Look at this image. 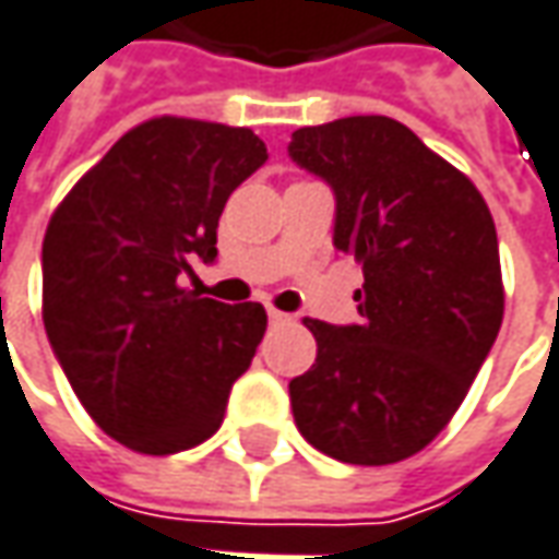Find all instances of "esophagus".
Instances as JSON below:
<instances>
[{"label": "esophagus", "mask_w": 559, "mask_h": 559, "mask_svg": "<svg viewBox=\"0 0 559 559\" xmlns=\"http://www.w3.org/2000/svg\"><path fill=\"white\" fill-rule=\"evenodd\" d=\"M269 321H272V324H278V321H287V316H284L281 309H275V306H269Z\"/></svg>", "instance_id": "esophagus-1"}]
</instances>
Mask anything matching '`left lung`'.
Returning <instances> with one entry per match:
<instances>
[{"label":"left lung","mask_w":559,"mask_h":559,"mask_svg":"<svg viewBox=\"0 0 559 559\" xmlns=\"http://www.w3.org/2000/svg\"><path fill=\"white\" fill-rule=\"evenodd\" d=\"M290 157L337 194V250L356 257L358 324L302 318L316 365L290 380L306 442L383 467L449 427L504 318L495 219L476 185L393 117L294 132Z\"/></svg>","instance_id":"1"}]
</instances>
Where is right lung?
Here are the masks:
<instances>
[{
	"instance_id": "1",
	"label": "right lung",
	"mask_w": 559,
	"mask_h": 559,
	"mask_svg": "<svg viewBox=\"0 0 559 559\" xmlns=\"http://www.w3.org/2000/svg\"><path fill=\"white\" fill-rule=\"evenodd\" d=\"M265 157L247 126L151 117L51 213L46 334L88 417L132 452L201 445L253 361L265 309L201 297L182 275L216 260L225 201Z\"/></svg>"
}]
</instances>
